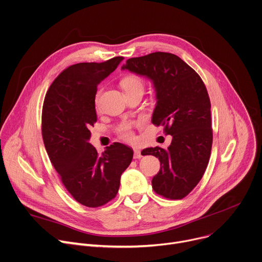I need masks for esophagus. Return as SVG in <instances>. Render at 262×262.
Returning a JSON list of instances; mask_svg holds the SVG:
<instances>
[{"label": "esophagus", "mask_w": 262, "mask_h": 262, "mask_svg": "<svg viewBox=\"0 0 262 262\" xmlns=\"http://www.w3.org/2000/svg\"><path fill=\"white\" fill-rule=\"evenodd\" d=\"M140 158H142L141 151H140V149L136 148V149L134 150V159H140Z\"/></svg>", "instance_id": "obj_1"}]
</instances>
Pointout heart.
Returning a JSON list of instances; mask_svg holds the SVG:
<instances>
[{
	"label": "heart",
	"mask_w": 262,
	"mask_h": 262,
	"mask_svg": "<svg viewBox=\"0 0 262 262\" xmlns=\"http://www.w3.org/2000/svg\"><path fill=\"white\" fill-rule=\"evenodd\" d=\"M121 85L124 89V91H130L134 89H142L143 90V81H142L139 77L130 75V76H126L125 78L122 79L121 81ZM98 98H99V93L96 95V98H95V102H98ZM122 137L127 140V141H133L135 139L134 133L130 130V128L127 126L124 128V130L122 132Z\"/></svg>",
	"instance_id": "1"
}]
</instances>
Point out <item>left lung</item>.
<instances>
[{
	"label": "left lung",
	"instance_id": "left-lung-1",
	"mask_svg": "<svg viewBox=\"0 0 262 262\" xmlns=\"http://www.w3.org/2000/svg\"><path fill=\"white\" fill-rule=\"evenodd\" d=\"M121 69L154 84L157 103L151 122L165 125L172 141L167 149L148 147L141 154L159 158L162 166L151 181L155 191L166 199L181 200L199 184L210 159L213 135L207 89L195 71L171 53L129 58Z\"/></svg>",
	"mask_w": 262,
	"mask_h": 262
}]
</instances>
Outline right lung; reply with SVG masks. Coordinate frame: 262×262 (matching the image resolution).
I'll return each instance as SVG.
<instances>
[{"label": "right lung", "instance_id": "obj_1", "mask_svg": "<svg viewBox=\"0 0 262 262\" xmlns=\"http://www.w3.org/2000/svg\"><path fill=\"white\" fill-rule=\"evenodd\" d=\"M122 60L117 56L100 63L70 66L52 82L43 100L46 150L70 194L86 207L103 206L116 196L134 156L130 147L118 142L99 155L89 142L90 127L97 121V85Z\"/></svg>", "mask_w": 262, "mask_h": 262}]
</instances>
